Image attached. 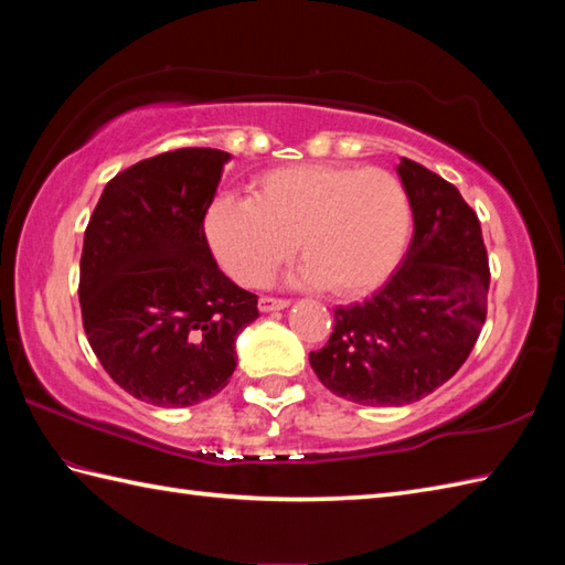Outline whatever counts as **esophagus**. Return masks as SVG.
<instances>
[{"label": "esophagus", "mask_w": 565, "mask_h": 565, "mask_svg": "<svg viewBox=\"0 0 565 565\" xmlns=\"http://www.w3.org/2000/svg\"><path fill=\"white\" fill-rule=\"evenodd\" d=\"M291 301H286V298H271V296H262L259 298V310L262 313H271V310H284L289 308Z\"/></svg>", "instance_id": "34e87169"}]
</instances>
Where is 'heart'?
<instances>
[{"instance_id": "1", "label": "heart", "mask_w": 565, "mask_h": 565, "mask_svg": "<svg viewBox=\"0 0 565 565\" xmlns=\"http://www.w3.org/2000/svg\"><path fill=\"white\" fill-rule=\"evenodd\" d=\"M411 199L381 167L294 164L262 174L252 199L223 196L206 213V237L221 267L243 286H262L298 252L291 274L354 298L388 279L411 235Z\"/></svg>"}]
</instances>
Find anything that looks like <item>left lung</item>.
Returning a JSON list of instances; mask_svg holds the SVG:
<instances>
[{
    "mask_svg": "<svg viewBox=\"0 0 565 565\" xmlns=\"http://www.w3.org/2000/svg\"><path fill=\"white\" fill-rule=\"evenodd\" d=\"M413 239L398 269L364 303L334 308L310 366L340 398L407 405L447 383L471 354L488 310V255L478 215L447 179L407 158Z\"/></svg>",
    "mask_w": 565,
    "mask_h": 565,
    "instance_id": "8db88e82",
    "label": "left lung"
}]
</instances>
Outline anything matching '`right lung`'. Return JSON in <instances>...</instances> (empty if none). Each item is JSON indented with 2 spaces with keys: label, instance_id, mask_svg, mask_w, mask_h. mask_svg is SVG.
I'll return each instance as SVG.
<instances>
[{
  "label": "right lung",
  "instance_id": "add662e5",
  "mask_svg": "<svg viewBox=\"0 0 565 565\" xmlns=\"http://www.w3.org/2000/svg\"><path fill=\"white\" fill-rule=\"evenodd\" d=\"M231 152L182 148L104 186L84 233L82 322L118 386L158 407H189L227 386L235 340L257 296L215 264L203 218Z\"/></svg>",
  "mask_w": 565,
  "mask_h": 565
}]
</instances>
